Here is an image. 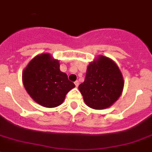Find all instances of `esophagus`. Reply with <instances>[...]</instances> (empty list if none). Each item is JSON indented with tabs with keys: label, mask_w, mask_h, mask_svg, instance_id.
<instances>
[{
	"label": "esophagus",
	"mask_w": 152,
	"mask_h": 152,
	"mask_svg": "<svg viewBox=\"0 0 152 152\" xmlns=\"http://www.w3.org/2000/svg\"><path fill=\"white\" fill-rule=\"evenodd\" d=\"M74 83H75V86H76V87H78V86H79V83H79V81H77V80H76Z\"/></svg>",
	"instance_id": "34e87169"
}]
</instances>
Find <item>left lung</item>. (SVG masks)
I'll return each instance as SVG.
<instances>
[{"mask_svg":"<svg viewBox=\"0 0 152 152\" xmlns=\"http://www.w3.org/2000/svg\"><path fill=\"white\" fill-rule=\"evenodd\" d=\"M124 79L113 60L99 56L87 67L85 80L79 86L86 105L105 109L113 105L122 95Z\"/></svg>","mask_w":152,"mask_h":152,"instance_id":"left-lung-1","label":"left lung"}]
</instances>
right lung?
Here are the masks:
<instances>
[{
  "mask_svg": "<svg viewBox=\"0 0 152 152\" xmlns=\"http://www.w3.org/2000/svg\"><path fill=\"white\" fill-rule=\"evenodd\" d=\"M27 93L37 103L46 108L57 107L75 85L60 69L59 60L50 53L39 54L29 62L22 73Z\"/></svg>",
  "mask_w": 152,
  "mask_h": 152,
  "instance_id": "obj_1",
  "label": "right lung"
}]
</instances>
